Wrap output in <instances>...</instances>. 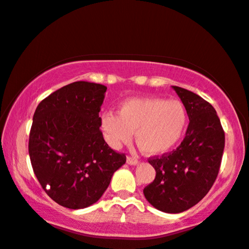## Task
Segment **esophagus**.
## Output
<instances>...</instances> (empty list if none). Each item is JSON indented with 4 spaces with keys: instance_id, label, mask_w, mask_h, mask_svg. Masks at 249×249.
<instances>
[{
    "instance_id": "1",
    "label": "esophagus",
    "mask_w": 249,
    "mask_h": 249,
    "mask_svg": "<svg viewBox=\"0 0 249 249\" xmlns=\"http://www.w3.org/2000/svg\"><path fill=\"white\" fill-rule=\"evenodd\" d=\"M127 163L129 164V165H133V166H135V165H137L139 163L138 161V160H137L136 157H131V156H128L127 157Z\"/></svg>"
}]
</instances>
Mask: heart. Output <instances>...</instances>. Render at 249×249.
I'll list each match as a JSON object with an SVG mask.
<instances>
[{"instance_id":"obj_1","label":"heart","mask_w":249,"mask_h":249,"mask_svg":"<svg viewBox=\"0 0 249 249\" xmlns=\"http://www.w3.org/2000/svg\"><path fill=\"white\" fill-rule=\"evenodd\" d=\"M187 113L178 100L138 98L120 106L119 116L112 112L101 118V129L107 143L119 148L131 140L143 154L161 155L171 150L182 138L186 128Z\"/></svg>"}]
</instances>
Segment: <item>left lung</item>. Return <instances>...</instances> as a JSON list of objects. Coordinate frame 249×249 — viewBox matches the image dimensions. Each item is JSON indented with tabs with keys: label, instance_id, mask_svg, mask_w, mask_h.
<instances>
[{
	"label": "left lung",
	"instance_id": "8db88e82",
	"mask_svg": "<svg viewBox=\"0 0 249 249\" xmlns=\"http://www.w3.org/2000/svg\"><path fill=\"white\" fill-rule=\"evenodd\" d=\"M189 116V127L178 148L149 164L156 178L143 189L157 210L179 213L200 202L213 185L225 148V132L214 107L196 93L172 86Z\"/></svg>",
	"mask_w": 249,
	"mask_h": 249
}]
</instances>
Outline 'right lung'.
I'll return each mask as SVG.
<instances>
[{"label":"right lung","mask_w":249,"mask_h":249,"mask_svg":"<svg viewBox=\"0 0 249 249\" xmlns=\"http://www.w3.org/2000/svg\"><path fill=\"white\" fill-rule=\"evenodd\" d=\"M106 92L102 84L74 82L47 96L35 111L29 136L32 168L46 193L65 208L95 203L125 163L124 154L111 149L100 130Z\"/></svg>","instance_id":"obj_1"}]
</instances>
